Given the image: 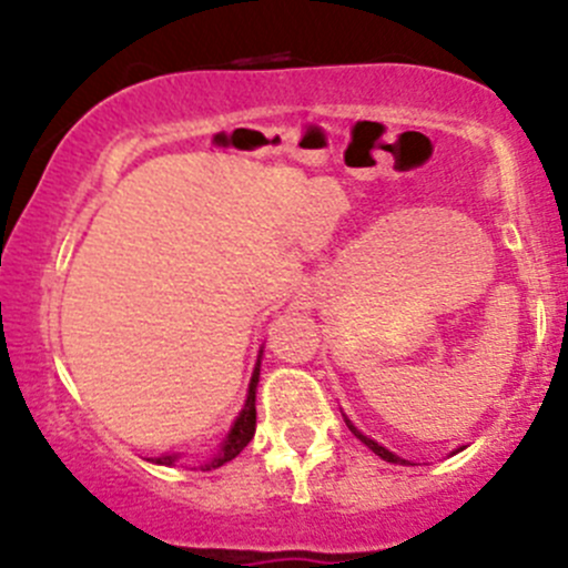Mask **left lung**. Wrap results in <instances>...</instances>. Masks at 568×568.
I'll list each match as a JSON object with an SVG mask.
<instances>
[{
    "mask_svg": "<svg viewBox=\"0 0 568 568\" xmlns=\"http://www.w3.org/2000/svg\"><path fill=\"white\" fill-rule=\"evenodd\" d=\"M346 426L352 428V434H354V437H357L359 443H365V445H368V448L374 450V454L379 456V459H385V462H393V464H409V462H406V459H400V456L390 454V450H387V448H382V445H379V443H374V439H371V437H365L363 432H357V428L352 426V420H348V417H346Z\"/></svg>",
    "mask_w": 568,
    "mask_h": 568,
    "instance_id": "obj_1",
    "label": "left lung"
}]
</instances>
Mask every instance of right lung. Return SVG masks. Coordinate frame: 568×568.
<instances>
[{"mask_svg": "<svg viewBox=\"0 0 568 568\" xmlns=\"http://www.w3.org/2000/svg\"><path fill=\"white\" fill-rule=\"evenodd\" d=\"M257 376H261V359H257L255 371H252V379H250V393H247V404H244L242 415L236 417V423H233L231 434H227V439L222 443V450L214 456V462H209L205 467H222L225 462L236 459L239 454H242L244 448H247V443L252 439V434H255V387H257ZM178 456H159V459H151L156 464H175Z\"/></svg>", "mask_w": 568, "mask_h": 568, "instance_id": "1", "label": "right lung"}]
</instances>
